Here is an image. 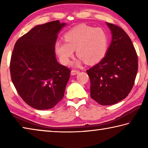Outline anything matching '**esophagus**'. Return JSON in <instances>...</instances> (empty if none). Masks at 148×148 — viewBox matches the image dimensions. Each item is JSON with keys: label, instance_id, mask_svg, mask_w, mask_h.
I'll return each mask as SVG.
<instances>
[{"label": "esophagus", "instance_id": "1", "mask_svg": "<svg viewBox=\"0 0 148 148\" xmlns=\"http://www.w3.org/2000/svg\"><path fill=\"white\" fill-rule=\"evenodd\" d=\"M79 72V71H77V70H72L71 71V74L72 75H76Z\"/></svg>", "mask_w": 148, "mask_h": 148}]
</instances>
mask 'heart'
<instances>
[{
	"mask_svg": "<svg viewBox=\"0 0 148 148\" xmlns=\"http://www.w3.org/2000/svg\"><path fill=\"white\" fill-rule=\"evenodd\" d=\"M65 42H56V51L62 64H68L74 56V50L80 61L92 64L101 61L108 49V36L104 30L79 25L66 32Z\"/></svg>",
	"mask_w": 148,
	"mask_h": 148,
	"instance_id": "1",
	"label": "heart"
}]
</instances>
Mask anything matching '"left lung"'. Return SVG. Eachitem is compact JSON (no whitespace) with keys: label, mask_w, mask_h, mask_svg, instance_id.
<instances>
[{"label":"left lung","mask_w":148,"mask_h":148,"mask_svg":"<svg viewBox=\"0 0 148 148\" xmlns=\"http://www.w3.org/2000/svg\"><path fill=\"white\" fill-rule=\"evenodd\" d=\"M112 40L106 55L87 71L91 82V96L99 104H116L128 96L138 71V56L130 37L123 29L106 23Z\"/></svg>","instance_id":"obj_1"}]
</instances>
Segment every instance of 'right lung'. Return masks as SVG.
<instances>
[{
  "label": "right lung",
  "mask_w": 148,
  "mask_h": 148,
  "mask_svg": "<svg viewBox=\"0 0 148 148\" xmlns=\"http://www.w3.org/2000/svg\"><path fill=\"white\" fill-rule=\"evenodd\" d=\"M59 20L32 28L16 42L12 53L11 79L21 99L38 110L53 108L63 98L71 70L56 58Z\"/></svg>",
  "instance_id": "add662e5"
}]
</instances>
